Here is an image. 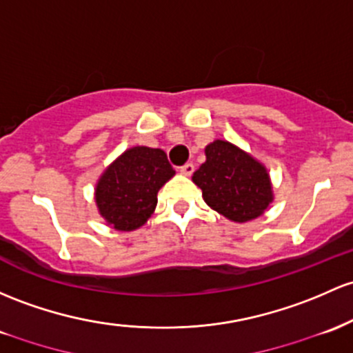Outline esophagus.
Returning a JSON list of instances; mask_svg holds the SVG:
<instances>
[{"label": "esophagus", "mask_w": 353, "mask_h": 353, "mask_svg": "<svg viewBox=\"0 0 353 353\" xmlns=\"http://www.w3.org/2000/svg\"><path fill=\"white\" fill-rule=\"evenodd\" d=\"M179 172L184 174V176H191V174L194 172V164H192V162H188V164L181 165Z\"/></svg>", "instance_id": "obj_1"}]
</instances>
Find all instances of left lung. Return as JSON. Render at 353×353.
<instances>
[{
  "label": "left lung",
  "instance_id": "left-lung-1",
  "mask_svg": "<svg viewBox=\"0 0 353 353\" xmlns=\"http://www.w3.org/2000/svg\"><path fill=\"white\" fill-rule=\"evenodd\" d=\"M204 152L206 162L192 174V183L208 206L234 223L261 216L273 201L265 165L226 141H214Z\"/></svg>",
  "mask_w": 353,
  "mask_h": 353
}]
</instances>
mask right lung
Listing matches in <instances>:
<instances>
[{
    "mask_svg": "<svg viewBox=\"0 0 353 353\" xmlns=\"http://www.w3.org/2000/svg\"><path fill=\"white\" fill-rule=\"evenodd\" d=\"M176 174L161 149H127L100 176L95 203L100 216L119 231L147 223L157 206V192Z\"/></svg>",
    "mask_w": 353,
    "mask_h": 353,
    "instance_id": "right-lung-1",
    "label": "right lung"
}]
</instances>
